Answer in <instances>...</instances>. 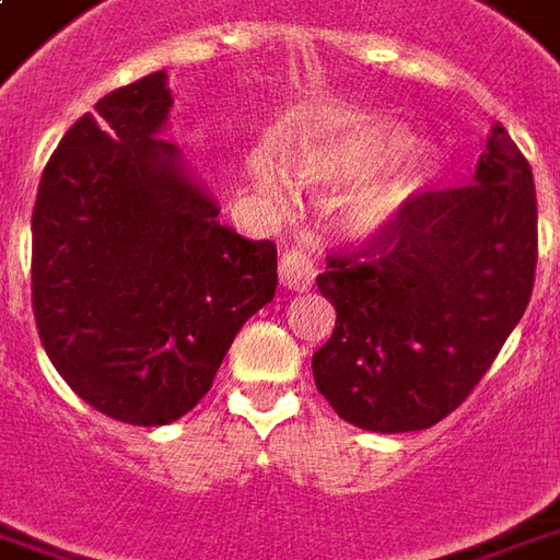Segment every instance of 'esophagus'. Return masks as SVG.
I'll return each mask as SVG.
<instances>
[{
  "label": "esophagus",
  "instance_id": "1",
  "mask_svg": "<svg viewBox=\"0 0 560 560\" xmlns=\"http://www.w3.org/2000/svg\"><path fill=\"white\" fill-rule=\"evenodd\" d=\"M279 279L288 291H308L314 284V264L300 248H284L279 260Z\"/></svg>",
  "mask_w": 560,
  "mask_h": 560
}]
</instances>
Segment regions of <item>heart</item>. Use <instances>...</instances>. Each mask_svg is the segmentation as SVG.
Instances as JSON below:
<instances>
[{"instance_id":"b5f03b06","label":"heart","mask_w":560,"mask_h":560,"mask_svg":"<svg viewBox=\"0 0 560 560\" xmlns=\"http://www.w3.org/2000/svg\"><path fill=\"white\" fill-rule=\"evenodd\" d=\"M412 148V136L388 124H323L296 156V172L312 186H347L364 180L343 205V222L353 234H376L397 219L421 186V175L409 165H397L372 178L383 165L395 163ZM372 178L371 182L366 177ZM260 192L279 196V177L267 156L255 160Z\"/></svg>"}]
</instances>
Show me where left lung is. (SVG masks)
Here are the masks:
<instances>
[{
	"instance_id": "obj_1",
	"label": "left lung",
	"mask_w": 560,
	"mask_h": 560,
	"mask_svg": "<svg viewBox=\"0 0 560 560\" xmlns=\"http://www.w3.org/2000/svg\"><path fill=\"white\" fill-rule=\"evenodd\" d=\"M534 267L532 165L492 124L475 184L416 192L392 225L326 255L317 291L335 329L312 359L320 395L362 430L433 428L490 371Z\"/></svg>"
}]
</instances>
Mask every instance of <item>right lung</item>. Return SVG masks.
Here are the masks:
<instances>
[{
  "instance_id": "right-lung-1",
  "label": "right lung",
  "mask_w": 560,
  "mask_h": 560,
  "mask_svg": "<svg viewBox=\"0 0 560 560\" xmlns=\"http://www.w3.org/2000/svg\"><path fill=\"white\" fill-rule=\"evenodd\" d=\"M165 70L109 91L61 136L32 213V308L61 380L103 416L172 424L276 296V243L246 240L156 139Z\"/></svg>"
}]
</instances>
